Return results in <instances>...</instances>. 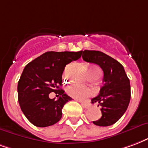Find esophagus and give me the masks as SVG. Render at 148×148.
<instances>
[{"instance_id":"esophagus-1","label":"esophagus","mask_w":148,"mask_h":148,"mask_svg":"<svg viewBox=\"0 0 148 148\" xmlns=\"http://www.w3.org/2000/svg\"><path fill=\"white\" fill-rule=\"evenodd\" d=\"M82 106L83 108H89L91 107V104L89 103H82Z\"/></svg>"}]
</instances>
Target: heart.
Wrapping results in <instances>:
<instances>
[{
    "label": "heart",
    "mask_w": 148,
    "mask_h": 148,
    "mask_svg": "<svg viewBox=\"0 0 148 148\" xmlns=\"http://www.w3.org/2000/svg\"><path fill=\"white\" fill-rule=\"evenodd\" d=\"M88 74L90 77H99L101 74V70L98 66H92L88 68ZM66 92L69 96L77 99H84L86 97L93 94L92 89L78 84H73L66 88Z\"/></svg>",
    "instance_id": "heart-1"
}]
</instances>
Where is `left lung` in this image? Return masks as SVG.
<instances>
[{
    "mask_svg": "<svg viewBox=\"0 0 148 148\" xmlns=\"http://www.w3.org/2000/svg\"><path fill=\"white\" fill-rule=\"evenodd\" d=\"M83 60L96 63L103 71V85L99 95L92 99L101 107V117L93 124L109 126L121 119L128 108L131 97L130 79L123 66L117 60L99 51L85 50L82 52Z\"/></svg>",
    "mask_w": 148,
    "mask_h": 148,
    "instance_id": "8db88e82",
    "label": "left lung"
}]
</instances>
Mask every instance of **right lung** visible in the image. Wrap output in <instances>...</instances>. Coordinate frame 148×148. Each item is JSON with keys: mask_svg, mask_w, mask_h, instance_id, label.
Wrapping results in <instances>:
<instances>
[{"mask_svg": "<svg viewBox=\"0 0 148 148\" xmlns=\"http://www.w3.org/2000/svg\"><path fill=\"white\" fill-rule=\"evenodd\" d=\"M82 52H47L25 66L18 82V100L24 115L35 126H50L61 119L63 106L72 99L60 89L63 72ZM53 91L60 96L57 101L49 98Z\"/></svg>", "mask_w": 148, "mask_h": 148, "instance_id": "1", "label": "right lung"}]
</instances>
